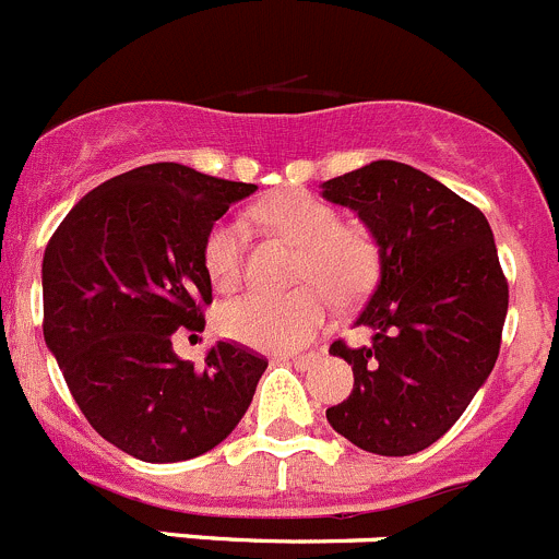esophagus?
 I'll list each match as a JSON object with an SVG mask.
<instances>
[{
    "mask_svg": "<svg viewBox=\"0 0 559 559\" xmlns=\"http://www.w3.org/2000/svg\"><path fill=\"white\" fill-rule=\"evenodd\" d=\"M281 360L292 362V366H295V368H300V371H306V368H311L313 355H284V357H281Z\"/></svg>",
    "mask_w": 559,
    "mask_h": 559,
    "instance_id": "obj_1",
    "label": "esophagus"
}]
</instances>
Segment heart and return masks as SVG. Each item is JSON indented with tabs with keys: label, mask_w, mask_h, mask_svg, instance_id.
<instances>
[{
	"label": "heart",
	"mask_w": 559,
	"mask_h": 559,
	"mask_svg": "<svg viewBox=\"0 0 559 559\" xmlns=\"http://www.w3.org/2000/svg\"><path fill=\"white\" fill-rule=\"evenodd\" d=\"M253 218L300 246L297 281L308 284L292 292H248L218 311L226 338L259 352H295L306 346L328 322V295L352 302L371 286L377 273V248L355 226H341L330 204L306 191H284L253 207ZM246 229L240 221H218L202 248L210 284L231 292L242 278Z\"/></svg>",
	"instance_id": "b5f03b06"
}]
</instances>
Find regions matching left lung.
<instances>
[{
    "label": "left lung",
    "mask_w": 559,
    "mask_h": 559,
    "mask_svg": "<svg viewBox=\"0 0 559 559\" xmlns=\"http://www.w3.org/2000/svg\"><path fill=\"white\" fill-rule=\"evenodd\" d=\"M322 197L355 210L379 251V281L355 319L371 344L330 346L355 384L328 420L368 453H420L462 417L500 355L508 281L491 226L451 188L395 160L333 177Z\"/></svg>",
    "instance_id": "left-lung-1"
}]
</instances>
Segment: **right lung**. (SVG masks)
<instances>
[{
	"label": "right lung",
	"mask_w": 559,
	"mask_h": 559,
	"mask_svg": "<svg viewBox=\"0 0 559 559\" xmlns=\"http://www.w3.org/2000/svg\"><path fill=\"white\" fill-rule=\"evenodd\" d=\"M253 191L180 164L139 166L86 193L48 240L43 338L92 429L128 456H202L251 406L262 355L218 341L193 368L171 335L204 328V240Z\"/></svg>",
	"instance_id": "1"
}]
</instances>
